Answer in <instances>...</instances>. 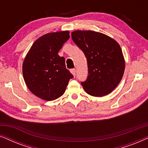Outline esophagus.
Wrapping results in <instances>:
<instances>
[{
	"label": "esophagus",
	"mask_w": 148,
	"mask_h": 148,
	"mask_svg": "<svg viewBox=\"0 0 148 148\" xmlns=\"http://www.w3.org/2000/svg\"><path fill=\"white\" fill-rule=\"evenodd\" d=\"M71 73L73 75V76H75L76 75V69H71Z\"/></svg>",
	"instance_id": "34e87169"
}]
</instances>
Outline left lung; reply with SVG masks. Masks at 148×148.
I'll return each instance as SVG.
<instances>
[{"label":"left lung","mask_w":148,"mask_h":148,"mask_svg":"<svg viewBox=\"0 0 148 148\" xmlns=\"http://www.w3.org/2000/svg\"><path fill=\"white\" fill-rule=\"evenodd\" d=\"M71 37L88 62V78L81 83L84 90L96 97L110 94L125 71L124 56L118 42L104 34L90 30L74 31Z\"/></svg>","instance_id":"8db88e82"}]
</instances>
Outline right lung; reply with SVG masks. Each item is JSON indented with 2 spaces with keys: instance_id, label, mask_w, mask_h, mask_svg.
Returning a JSON list of instances; mask_svg holds the SVG:
<instances>
[{
  "instance_id": "add662e5",
  "label": "right lung",
  "mask_w": 148,
  "mask_h": 148,
  "mask_svg": "<svg viewBox=\"0 0 148 148\" xmlns=\"http://www.w3.org/2000/svg\"><path fill=\"white\" fill-rule=\"evenodd\" d=\"M69 38V31L46 34L36 40L24 59L23 75L26 86L42 100L59 98L73 77L66 69L64 58L58 54Z\"/></svg>"
}]
</instances>
